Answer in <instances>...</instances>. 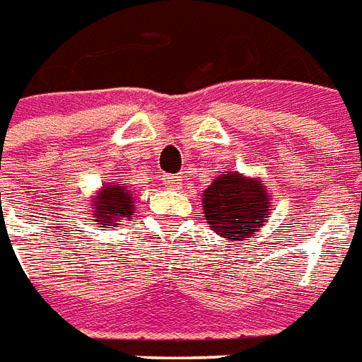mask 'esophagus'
Listing matches in <instances>:
<instances>
[{
  "mask_svg": "<svg viewBox=\"0 0 362 362\" xmlns=\"http://www.w3.org/2000/svg\"><path fill=\"white\" fill-rule=\"evenodd\" d=\"M165 185L175 189V187L181 185V179H179V177H168V179H165Z\"/></svg>",
  "mask_w": 362,
  "mask_h": 362,
  "instance_id": "obj_1",
  "label": "esophagus"
}]
</instances>
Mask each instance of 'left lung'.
I'll use <instances>...</instances> for the list:
<instances>
[{
    "instance_id": "8db88e82",
    "label": "left lung",
    "mask_w": 362,
    "mask_h": 362,
    "mask_svg": "<svg viewBox=\"0 0 362 362\" xmlns=\"http://www.w3.org/2000/svg\"><path fill=\"white\" fill-rule=\"evenodd\" d=\"M202 206L209 226L230 242L255 234L271 210L263 181L245 179L238 171L216 177L202 193Z\"/></svg>"
}]
</instances>
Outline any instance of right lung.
I'll list each match as a JSON object with an SVG mask.
<instances>
[{
	"label": "right lung",
	"mask_w": 362,
	"mask_h": 362,
	"mask_svg": "<svg viewBox=\"0 0 362 362\" xmlns=\"http://www.w3.org/2000/svg\"><path fill=\"white\" fill-rule=\"evenodd\" d=\"M132 199L134 197L128 193L127 187L105 185L91 206L93 218L103 226H120L119 222H124L134 212Z\"/></svg>",
	"instance_id": "obj_1"
}]
</instances>
